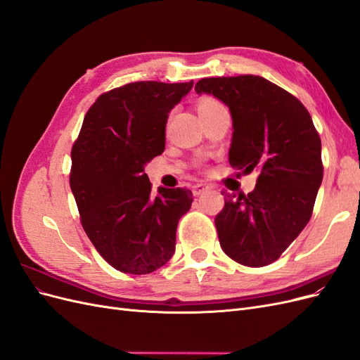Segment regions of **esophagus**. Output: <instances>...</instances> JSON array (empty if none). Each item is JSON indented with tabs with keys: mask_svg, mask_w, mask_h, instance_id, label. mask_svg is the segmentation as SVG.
<instances>
[{
	"mask_svg": "<svg viewBox=\"0 0 360 360\" xmlns=\"http://www.w3.org/2000/svg\"><path fill=\"white\" fill-rule=\"evenodd\" d=\"M209 189H210L209 184L197 183V184H193V186H192V193L195 195V197H200V195H202L204 192H207Z\"/></svg>",
	"mask_w": 360,
	"mask_h": 360,
	"instance_id": "obj_1",
	"label": "esophagus"
}]
</instances>
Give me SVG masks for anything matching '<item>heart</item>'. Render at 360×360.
Segmentation results:
<instances>
[{
    "label": "heart",
    "mask_w": 360,
    "mask_h": 360,
    "mask_svg": "<svg viewBox=\"0 0 360 360\" xmlns=\"http://www.w3.org/2000/svg\"><path fill=\"white\" fill-rule=\"evenodd\" d=\"M217 102L213 101V99H204L198 103V110H202V108H207V106H212V105H216Z\"/></svg>",
    "instance_id": "1"
}]
</instances>
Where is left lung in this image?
Here are the masks:
<instances>
[{"instance_id": "8db88e82", "label": "left lung", "mask_w": 360, "mask_h": 360, "mask_svg": "<svg viewBox=\"0 0 360 360\" xmlns=\"http://www.w3.org/2000/svg\"><path fill=\"white\" fill-rule=\"evenodd\" d=\"M195 91L214 96L231 112L230 165L258 171L255 189L228 193L216 216L221 248L243 266H267L311 219L323 180L319 132L299 99L261 76L204 78Z\"/></svg>"}]
</instances>
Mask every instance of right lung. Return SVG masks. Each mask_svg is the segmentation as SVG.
Masks as SVG:
<instances>
[{
	"label": "right lung",
	"mask_w": 360,
	"mask_h": 360,
	"mask_svg": "<svg viewBox=\"0 0 360 360\" xmlns=\"http://www.w3.org/2000/svg\"><path fill=\"white\" fill-rule=\"evenodd\" d=\"M193 81H141L97 97L72 148L70 189L91 243L114 269L151 274L176 250L189 189L151 192L147 163L165 150L168 114Z\"/></svg>",
	"instance_id": "obj_1"
}]
</instances>
